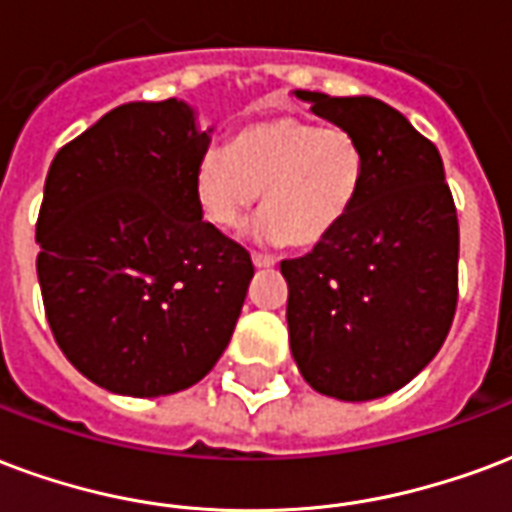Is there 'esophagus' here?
Listing matches in <instances>:
<instances>
[{"label":"esophagus","instance_id":"esophagus-1","mask_svg":"<svg viewBox=\"0 0 512 512\" xmlns=\"http://www.w3.org/2000/svg\"><path fill=\"white\" fill-rule=\"evenodd\" d=\"M252 263H255V268H271V266H276L274 257H268V255H252Z\"/></svg>","mask_w":512,"mask_h":512}]
</instances>
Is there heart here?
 <instances>
[{"label":"heart","mask_w":512,"mask_h":512,"mask_svg":"<svg viewBox=\"0 0 512 512\" xmlns=\"http://www.w3.org/2000/svg\"><path fill=\"white\" fill-rule=\"evenodd\" d=\"M363 151L352 132L298 116H271L236 132L230 149H208L195 168V200L219 230H236L263 192L249 236L260 244L317 246L355 206Z\"/></svg>","instance_id":"heart-1"}]
</instances>
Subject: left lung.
I'll list each match as a JSON object with an SVG mask.
<instances>
[{
  "label": "left lung",
  "mask_w": 512,
  "mask_h": 512,
  "mask_svg": "<svg viewBox=\"0 0 512 512\" xmlns=\"http://www.w3.org/2000/svg\"><path fill=\"white\" fill-rule=\"evenodd\" d=\"M314 116L352 132L363 181L339 230L282 260L298 372L339 401L404 388L437 355L458 298V219L437 146L374 97L295 89Z\"/></svg>",
  "instance_id": "obj_1"
}]
</instances>
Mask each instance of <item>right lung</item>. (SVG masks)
Instances as JSON below:
<instances>
[{"label":"right lung","instance_id":"obj_1","mask_svg":"<svg viewBox=\"0 0 512 512\" xmlns=\"http://www.w3.org/2000/svg\"><path fill=\"white\" fill-rule=\"evenodd\" d=\"M211 132L176 97L127 102L56 151L45 176V317L64 358L105 391H184L233 336L255 268L195 200Z\"/></svg>","mask_w":512,"mask_h":512}]
</instances>
